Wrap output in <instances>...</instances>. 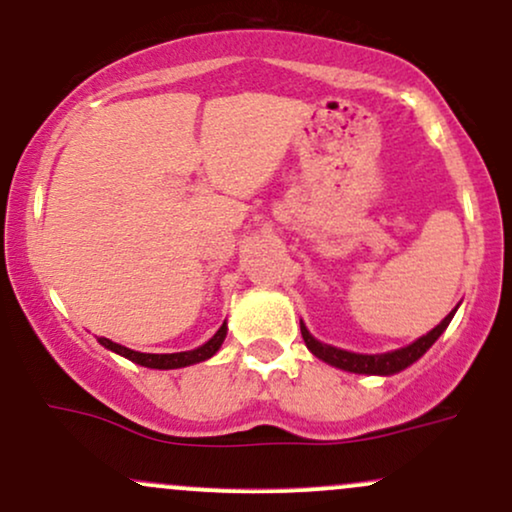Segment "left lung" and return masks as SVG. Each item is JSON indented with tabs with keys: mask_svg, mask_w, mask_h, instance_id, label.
<instances>
[{
	"mask_svg": "<svg viewBox=\"0 0 512 512\" xmlns=\"http://www.w3.org/2000/svg\"><path fill=\"white\" fill-rule=\"evenodd\" d=\"M454 311H457V308H454ZM454 311L449 313V316L442 320L440 325H435L428 335H423V338L411 342V345L401 347V350L384 352V355H357V352H347V350H340V347L325 345V342L313 338L303 323H301V335H303V342H306L308 350H311L318 359L328 362L330 367H338V369H342V372H352V374L391 376V374L403 372L406 367H411L413 362H418V359L430 350L432 342H435L447 330Z\"/></svg>",
	"mask_w": 512,
	"mask_h": 512,
	"instance_id": "8db88e82",
	"label": "left lung"
}]
</instances>
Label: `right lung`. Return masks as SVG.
<instances>
[{"label": "right lung", "mask_w": 512, "mask_h": 512, "mask_svg": "<svg viewBox=\"0 0 512 512\" xmlns=\"http://www.w3.org/2000/svg\"><path fill=\"white\" fill-rule=\"evenodd\" d=\"M226 333H228V325L223 323L209 342H204V345L196 347V350L172 352V355H150V352L128 350V347L119 345V342H111L109 338H99V342L106 347V350H111V352H116V355L131 359V362L140 364V367H148V369H179V367H189V364H196V362H204V359H209V357L216 355L218 347H221L223 340H226Z\"/></svg>", "instance_id": "obj_1"}]
</instances>
